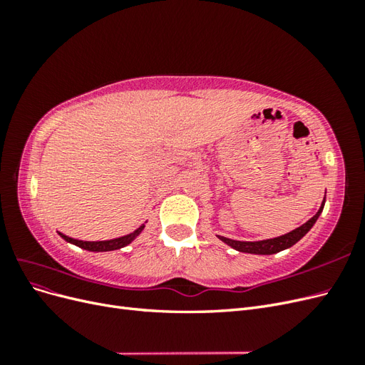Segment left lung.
<instances>
[{"label": "left lung", "mask_w": 365, "mask_h": 365, "mask_svg": "<svg viewBox=\"0 0 365 365\" xmlns=\"http://www.w3.org/2000/svg\"><path fill=\"white\" fill-rule=\"evenodd\" d=\"M324 202H326V196H324V200L322 202V207H319V210L315 213L314 217L309 219L307 222H304L303 225H300L298 228L289 231V233H286V235L279 236V237L267 239V240H256V242L235 240V239H228V237L219 236V235H217V237L222 240L224 244H227L228 247H231L236 251L248 252V254H263V256H269V254H275V252H280L286 248H291L303 236H306L307 231L314 227V224L317 222V219L319 217V215H322L323 208H324Z\"/></svg>", "instance_id": "1"}]
</instances>
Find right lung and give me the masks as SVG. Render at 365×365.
Segmentation results:
<instances>
[{
    "label": "right lung",
    "instance_id": "obj_1",
    "mask_svg": "<svg viewBox=\"0 0 365 365\" xmlns=\"http://www.w3.org/2000/svg\"><path fill=\"white\" fill-rule=\"evenodd\" d=\"M145 224L140 225L135 231H132V233L126 235V236H121V237H117V239H111V240H98V242H88V240H77V239H73V237H68L65 236L62 233H59V236L63 239L70 242V244L79 247L82 250H86V251H93V252H103V251H114V250H120L123 248L126 245H129L132 240H135L140 235L141 231L145 230Z\"/></svg>",
    "mask_w": 365,
    "mask_h": 365
}]
</instances>
